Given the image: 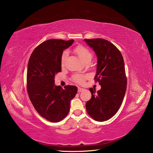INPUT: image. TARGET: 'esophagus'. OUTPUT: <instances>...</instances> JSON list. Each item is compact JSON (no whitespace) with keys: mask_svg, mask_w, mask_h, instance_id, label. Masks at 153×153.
<instances>
[{"mask_svg":"<svg viewBox=\"0 0 153 153\" xmlns=\"http://www.w3.org/2000/svg\"><path fill=\"white\" fill-rule=\"evenodd\" d=\"M84 88H80V87H79V88H78V91H79V92H81V91H84Z\"/></svg>","mask_w":153,"mask_h":153,"instance_id":"esophagus-1","label":"esophagus"}]
</instances>
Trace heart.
Here are the masks:
<instances>
[{"instance_id": "1", "label": "heart", "mask_w": 153, "mask_h": 153, "mask_svg": "<svg viewBox=\"0 0 153 153\" xmlns=\"http://www.w3.org/2000/svg\"><path fill=\"white\" fill-rule=\"evenodd\" d=\"M74 52L77 54L80 58L82 59L84 62H85L88 59H91V57H92V54H91L90 51L87 49L86 47L82 46H77L76 48L74 50ZM68 55V53L67 51L64 52L62 54V65L63 66L64 63H65V59L67 58ZM74 80L76 82L79 83H83L84 81V76L82 75H76L74 77Z\"/></svg>"}]
</instances>
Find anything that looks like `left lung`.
Masks as SVG:
<instances>
[{
    "label": "left lung",
    "mask_w": 153,
    "mask_h": 153,
    "mask_svg": "<svg viewBox=\"0 0 153 153\" xmlns=\"http://www.w3.org/2000/svg\"><path fill=\"white\" fill-rule=\"evenodd\" d=\"M97 56V64L95 80L99 82L101 90L90 88L91 99L86 104L87 113L96 121L110 119L121 106L126 90L123 57L120 52L107 40L84 39Z\"/></svg>",
    "instance_id": "obj_1"
}]
</instances>
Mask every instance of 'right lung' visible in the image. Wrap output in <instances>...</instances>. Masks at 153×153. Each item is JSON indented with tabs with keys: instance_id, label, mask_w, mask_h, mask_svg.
Instances as JSON below:
<instances>
[{
	"instance_id": "add662e5",
	"label": "right lung",
	"mask_w": 153,
	"mask_h": 153,
	"mask_svg": "<svg viewBox=\"0 0 153 153\" xmlns=\"http://www.w3.org/2000/svg\"><path fill=\"white\" fill-rule=\"evenodd\" d=\"M74 40L50 39L40 44L30 56L27 73V86L30 100L38 113L52 123H57L69 113L71 100L77 87L64 89L55 85L56 74L62 71L63 51Z\"/></svg>"
}]
</instances>
